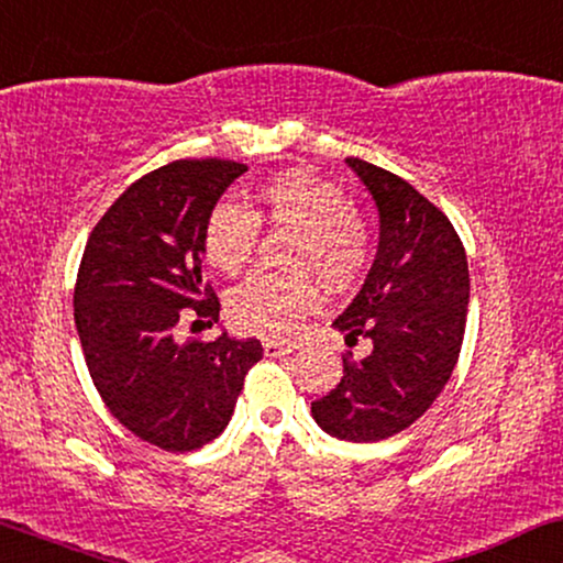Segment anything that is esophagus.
Here are the masks:
<instances>
[{"label": "esophagus", "mask_w": 563, "mask_h": 563, "mask_svg": "<svg viewBox=\"0 0 563 563\" xmlns=\"http://www.w3.org/2000/svg\"><path fill=\"white\" fill-rule=\"evenodd\" d=\"M297 349L295 341H282V338H266L264 341V353L266 356H287Z\"/></svg>", "instance_id": "1"}]
</instances>
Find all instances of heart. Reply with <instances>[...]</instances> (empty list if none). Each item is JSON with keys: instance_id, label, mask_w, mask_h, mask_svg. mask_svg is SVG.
Segmentation results:
<instances>
[{"instance_id": "heart-1", "label": "heart", "mask_w": 563, "mask_h": 563, "mask_svg": "<svg viewBox=\"0 0 563 563\" xmlns=\"http://www.w3.org/2000/svg\"><path fill=\"white\" fill-rule=\"evenodd\" d=\"M258 222L297 230L291 268L318 274L330 289H351L372 258V233L338 184L310 168H287L256 189L253 212L220 202L207 214L205 256L222 274L235 276L251 264L258 245ZM320 302L310 274H253L230 291L228 318L251 335H291Z\"/></svg>"}]
</instances>
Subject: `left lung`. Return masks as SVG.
<instances>
[{
    "label": "left lung",
    "instance_id": "1",
    "mask_svg": "<svg viewBox=\"0 0 563 563\" xmlns=\"http://www.w3.org/2000/svg\"><path fill=\"white\" fill-rule=\"evenodd\" d=\"M379 207V251L335 328L366 358L343 353V376L312 402L318 426L341 441L374 443L422 418L456 366L466 328L468 264L451 220L412 184L345 158Z\"/></svg>",
    "mask_w": 563,
    "mask_h": 563
}]
</instances>
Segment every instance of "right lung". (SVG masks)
Segmentation results:
<instances>
[{
	"label": "right lung",
	"instance_id": "1",
	"mask_svg": "<svg viewBox=\"0 0 563 563\" xmlns=\"http://www.w3.org/2000/svg\"><path fill=\"white\" fill-rule=\"evenodd\" d=\"M243 172L238 161L184 158L145 174L91 230L76 274L74 320L91 382L130 433L164 451L214 441L264 356L256 338H176L181 320L212 328L220 318L202 282V233Z\"/></svg>",
	"mask_w": 563,
	"mask_h": 563
}]
</instances>
